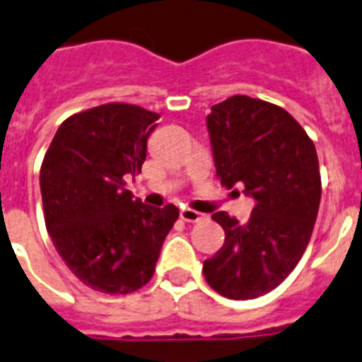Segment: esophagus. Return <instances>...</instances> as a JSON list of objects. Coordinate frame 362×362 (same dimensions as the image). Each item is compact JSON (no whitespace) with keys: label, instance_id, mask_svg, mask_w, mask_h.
I'll list each match as a JSON object with an SVG mask.
<instances>
[{"label":"esophagus","instance_id":"1","mask_svg":"<svg viewBox=\"0 0 362 362\" xmlns=\"http://www.w3.org/2000/svg\"><path fill=\"white\" fill-rule=\"evenodd\" d=\"M180 218L184 221H187V223H197V221H201L204 218L201 212H197V210L193 209H182L180 210Z\"/></svg>","mask_w":362,"mask_h":362}]
</instances>
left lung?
I'll return each mask as SVG.
<instances>
[{
    "mask_svg": "<svg viewBox=\"0 0 362 362\" xmlns=\"http://www.w3.org/2000/svg\"><path fill=\"white\" fill-rule=\"evenodd\" d=\"M221 186H242L255 199L247 223L216 212L226 242L204 261L209 286L233 300L278 287L308 246L321 201L314 142L281 107L233 95L206 116Z\"/></svg>",
    "mask_w": 362,
    "mask_h": 362,
    "instance_id": "1",
    "label": "left lung"
}]
</instances>
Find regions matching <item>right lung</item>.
<instances>
[{"label":"right lung","instance_id":"obj_1","mask_svg":"<svg viewBox=\"0 0 362 362\" xmlns=\"http://www.w3.org/2000/svg\"><path fill=\"white\" fill-rule=\"evenodd\" d=\"M158 112L109 103L71 116L41 165L45 223L73 274L95 291L127 295L153 276L178 209H156L125 189L146 159Z\"/></svg>","mask_w":362,"mask_h":362}]
</instances>
